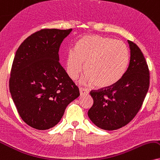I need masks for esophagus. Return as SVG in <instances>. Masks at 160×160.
<instances>
[{
  "mask_svg": "<svg viewBox=\"0 0 160 160\" xmlns=\"http://www.w3.org/2000/svg\"><path fill=\"white\" fill-rule=\"evenodd\" d=\"M79 91H80V94L81 96H84V95H87V94H88V90H87L86 88H79Z\"/></svg>",
  "mask_w": 160,
  "mask_h": 160,
  "instance_id": "esophagus-1",
  "label": "esophagus"
}]
</instances>
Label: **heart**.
Wrapping results in <instances>:
<instances>
[{"mask_svg":"<svg viewBox=\"0 0 160 160\" xmlns=\"http://www.w3.org/2000/svg\"><path fill=\"white\" fill-rule=\"evenodd\" d=\"M129 52L121 41L98 35H87L76 42L69 50L67 71L72 79H76L83 69L86 72L82 82L101 88L117 83L127 70Z\"/></svg>","mask_w":160,"mask_h":160,"instance_id":"obj_1","label":"heart"}]
</instances>
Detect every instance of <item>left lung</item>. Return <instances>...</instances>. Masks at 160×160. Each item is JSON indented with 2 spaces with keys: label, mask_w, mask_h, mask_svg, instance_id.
<instances>
[{
  "label": "left lung",
  "mask_w": 160,
  "mask_h": 160,
  "mask_svg": "<svg viewBox=\"0 0 160 160\" xmlns=\"http://www.w3.org/2000/svg\"><path fill=\"white\" fill-rule=\"evenodd\" d=\"M131 50L129 65L117 83L90 91L93 104L88 116L97 127L113 131L128 125L142 105L150 84L149 69L139 47L128 41Z\"/></svg>",
  "instance_id": "left-lung-1"
}]
</instances>
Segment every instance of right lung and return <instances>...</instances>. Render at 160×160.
<instances>
[{"instance_id":"add662e5","label":"right lung","mask_w":160,"mask_h":160,"mask_svg":"<svg viewBox=\"0 0 160 160\" xmlns=\"http://www.w3.org/2000/svg\"><path fill=\"white\" fill-rule=\"evenodd\" d=\"M72 29H42L21 43L9 77V91L23 121L38 130L58 124L80 95L59 62L58 51Z\"/></svg>"}]
</instances>
